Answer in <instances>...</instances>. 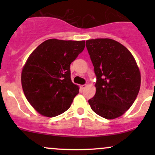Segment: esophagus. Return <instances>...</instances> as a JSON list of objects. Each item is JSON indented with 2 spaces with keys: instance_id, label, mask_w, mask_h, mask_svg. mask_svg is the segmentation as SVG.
<instances>
[{
  "instance_id": "1",
  "label": "esophagus",
  "mask_w": 155,
  "mask_h": 155,
  "mask_svg": "<svg viewBox=\"0 0 155 155\" xmlns=\"http://www.w3.org/2000/svg\"><path fill=\"white\" fill-rule=\"evenodd\" d=\"M86 87H87V84H83V85H81V88L82 89V90H84V89Z\"/></svg>"
}]
</instances>
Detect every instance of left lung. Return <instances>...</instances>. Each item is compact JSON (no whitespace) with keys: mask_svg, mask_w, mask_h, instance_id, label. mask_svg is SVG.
<instances>
[{"mask_svg":"<svg viewBox=\"0 0 155 155\" xmlns=\"http://www.w3.org/2000/svg\"><path fill=\"white\" fill-rule=\"evenodd\" d=\"M86 47L97 79L95 95L88 101L90 107L107 120L122 116L140 90V74L136 60L127 48L110 38L87 40Z\"/></svg>","mask_w":155,"mask_h":155,"instance_id":"obj_1","label":"left lung"}]
</instances>
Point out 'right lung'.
Instances as JSON below:
<instances>
[{
  "instance_id": "add662e5",
  "label": "right lung",
  "mask_w": 155,
  "mask_h": 155,
  "mask_svg": "<svg viewBox=\"0 0 155 155\" xmlns=\"http://www.w3.org/2000/svg\"><path fill=\"white\" fill-rule=\"evenodd\" d=\"M84 41L49 39L30 55L21 76L27 100L41 115L54 117L70 108L79 89L71 79L70 65Z\"/></svg>"
}]
</instances>
